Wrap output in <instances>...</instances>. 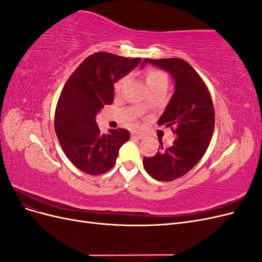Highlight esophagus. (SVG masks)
<instances>
[{"instance_id": "34e87169", "label": "esophagus", "mask_w": 262, "mask_h": 262, "mask_svg": "<svg viewBox=\"0 0 262 262\" xmlns=\"http://www.w3.org/2000/svg\"><path fill=\"white\" fill-rule=\"evenodd\" d=\"M132 138H133V139L141 140V139L144 138V136H143V134H142V133H140V132H133V133H132Z\"/></svg>"}]
</instances>
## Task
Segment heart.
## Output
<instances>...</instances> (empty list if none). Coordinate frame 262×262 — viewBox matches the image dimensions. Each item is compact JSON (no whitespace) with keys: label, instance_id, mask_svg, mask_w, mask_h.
Listing matches in <instances>:
<instances>
[{"label":"heart","instance_id":"1","mask_svg":"<svg viewBox=\"0 0 262 262\" xmlns=\"http://www.w3.org/2000/svg\"><path fill=\"white\" fill-rule=\"evenodd\" d=\"M145 80H146V84L149 87V89H152V87L156 86V85H160L162 83H167V76L162 71L157 70V69H153L150 68L148 70H146L145 72ZM124 80H119L116 85H115V91L119 92L121 90V86L123 84Z\"/></svg>","mask_w":262,"mask_h":262}]
</instances>
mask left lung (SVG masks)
I'll return each instance as SVG.
<instances>
[{"label":"left lung","instance_id":"1","mask_svg":"<svg viewBox=\"0 0 262 262\" xmlns=\"http://www.w3.org/2000/svg\"><path fill=\"white\" fill-rule=\"evenodd\" d=\"M146 63L168 72L175 82V92L157 123L170 128L177 138L168 148L160 141V150L144 157L143 165L150 177L171 181L192 169L208 149L215 123L214 107L207 85L185 60L145 59L141 67Z\"/></svg>","mask_w":262,"mask_h":262}]
</instances>
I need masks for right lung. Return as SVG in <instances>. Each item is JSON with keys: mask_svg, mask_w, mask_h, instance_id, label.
Returning <instances> with one entry per match:
<instances>
[{"mask_svg": "<svg viewBox=\"0 0 262 262\" xmlns=\"http://www.w3.org/2000/svg\"><path fill=\"white\" fill-rule=\"evenodd\" d=\"M141 58H123L108 52L87 57L69 77L60 94L54 129L64 154L89 175L113 168L119 148L130 140L125 129L100 133L96 116L114 101V84L139 66Z\"/></svg>", "mask_w": 262, "mask_h": 262, "instance_id": "1", "label": "right lung"}]
</instances>
